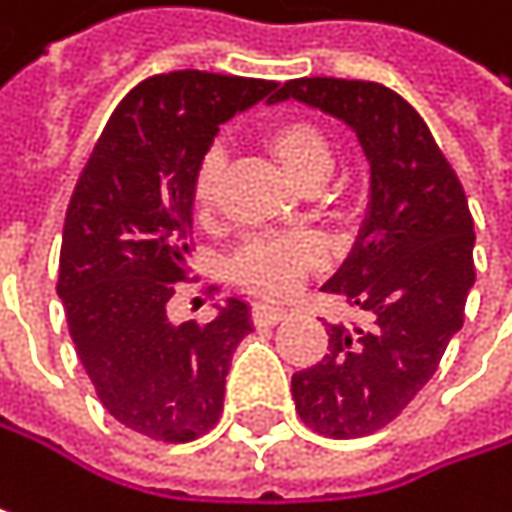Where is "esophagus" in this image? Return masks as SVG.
Listing matches in <instances>:
<instances>
[{
  "instance_id": "esophagus-1",
  "label": "esophagus",
  "mask_w": 512,
  "mask_h": 512,
  "mask_svg": "<svg viewBox=\"0 0 512 512\" xmlns=\"http://www.w3.org/2000/svg\"><path fill=\"white\" fill-rule=\"evenodd\" d=\"M252 320H255L257 326H275V323L287 320V311L275 308V305H255L252 308Z\"/></svg>"
}]
</instances>
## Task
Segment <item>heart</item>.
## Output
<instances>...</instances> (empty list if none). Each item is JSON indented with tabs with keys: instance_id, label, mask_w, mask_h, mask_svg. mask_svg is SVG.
Masks as SVG:
<instances>
[{
	"instance_id": "1",
	"label": "heart",
	"mask_w": 512,
	"mask_h": 512,
	"mask_svg": "<svg viewBox=\"0 0 512 512\" xmlns=\"http://www.w3.org/2000/svg\"><path fill=\"white\" fill-rule=\"evenodd\" d=\"M263 145L281 162L287 177L302 189L323 186L335 171V148L329 136L302 118L278 121L266 130ZM219 177H222V154L210 151L201 159L195 186H192V207L201 219L213 216L219 204ZM317 263V249L302 237L287 240H249L231 257V278L255 296L284 299L290 296L302 275Z\"/></svg>"
}]
</instances>
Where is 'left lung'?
Listing matches in <instances>:
<instances>
[{
    "mask_svg": "<svg viewBox=\"0 0 512 512\" xmlns=\"http://www.w3.org/2000/svg\"><path fill=\"white\" fill-rule=\"evenodd\" d=\"M281 100L347 124L370 165L356 243L323 284L367 311L370 326L326 323L329 353L290 382L305 427L329 439H358L415 400L462 329L474 287V222L430 127L391 88L308 76L269 97Z\"/></svg>",
    "mask_w": 512,
    "mask_h": 512,
    "instance_id": "1",
    "label": "left lung"
}]
</instances>
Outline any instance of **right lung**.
<instances>
[{"label":"right lung","mask_w":512,"mask_h":512,"mask_svg":"<svg viewBox=\"0 0 512 512\" xmlns=\"http://www.w3.org/2000/svg\"><path fill=\"white\" fill-rule=\"evenodd\" d=\"M278 88L272 79L174 70L139 82L112 112L73 189L58 299L100 403L156 442L216 427L252 308L231 296L207 323L168 320L186 275L192 186L219 127Z\"/></svg>","instance_id":"1"}]
</instances>
